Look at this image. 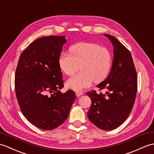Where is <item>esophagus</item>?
I'll list each match as a JSON object with an SVG mask.
<instances>
[{"label": "esophagus", "instance_id": "obj_1", "mask_svg": "<svg viewBox=\"0 0 154 154\" xmlns=\"http://www.w3.org/2000/svg\"><path fill=\"white\" fill-rule=\"evenodd\" d=\"M75 94H76V96H77V97H80L81 96L83 95L84 93H83V92H79V91H77V92H75Z\"/></svg>", "mask_w": 154, "mask_h": 154}]
</instances>
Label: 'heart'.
Masks as SVG:
<instances>
[{"instance_id":"obj_1","label":"heart","mask_w":154,"mask_h":154,"mask_svg":"<svg viewBox=\"0 0 154 154\" xmlns=\"http://www.w3.org/2000/svg\"><path fill=\"white\" fill-rule=\"evenodd\" d=\"M71 54L61 53L58 59L60 68L69 78L67 86L74 91L88 87L92 81L99 83L108 76L112 66V58L109 50L95 42H81L70 48Z\"/></svg>"}]
</instances>
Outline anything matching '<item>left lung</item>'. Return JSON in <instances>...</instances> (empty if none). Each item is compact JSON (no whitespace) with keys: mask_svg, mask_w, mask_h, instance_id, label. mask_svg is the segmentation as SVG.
<instances>
[{"mask_svg":"<svg viewBox=\"0 0 154 154\" xmlns=\"http://www.w3.org/2000/svg\"><path fill=\"white\" fill-rule=\"evenodd\" d=\"M113 46L112 67L106 79L97 85L99 91L87 92L91 99L88 112L89 120L102 130L110 131L119 127L133 108L137 92V74L129 51L112 35L104 34Z\"/></svg>","mask_w":154,"mask_h":154,"instance_id":"8db88e82","label":"left lung"}]
</instances>
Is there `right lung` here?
I'll return each instance as SVG.
<instances>
[{
  "label": "right lung",
  "instance_id": "add662e5",
  "mask_svg": "<svg viewBox=\"0 0 154 154\" xmlns=\"http://www.w3.org/2000/svg\"><path fill=\"white\" fill-rule=\"evenodd\" d=\"M64 36L36 39L21 53L15 74L16 95L21 112L33 125L43 130L60 126L76 98L72 90L62 94V73L58 59Z\"/></svg>",
  "mask_w": 154,
  "mask_h": 154
}]
</instances>
